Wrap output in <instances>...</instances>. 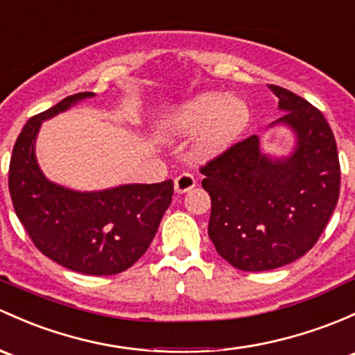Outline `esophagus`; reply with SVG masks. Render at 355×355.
Instances as JSON below:
<instances>
[{
  "label": "esophagus",
  "mask_w": 355,
  "mask_h": 355,
  "mask_svg": "<svg viewBox=\"0 0 355 355\" xmlns=\"http://www.w3.org/2000/svg\"><path fill=\"white\" fill-rule=\"evenodd\" d=\"M193 187H196V178H193L192 173L184 171V173H180L175 178V192L177 193H185Z\"/></svg>",
  "instance_id": "34e87169"
}]
</instances>
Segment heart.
Returning <instances> with one entry per match:
<instances>
[{
    "instance_id": "heart-1",
    "label": "heart",
    "mask_w": 355,
    "mask_h": 355,
    "mask_svg": "<svg viewBox=\"0 0 355 355\" xmlns=\"http://www.w3.org/2000/svg\"><path fill=\"white\" fill-rule=\"evenodd\" d=\"M250 121L248 105L240 98L221 93H204L185 103L171 117L170 125L178 134H193L202 128L196 149L200 156H216L233 146Z\"/></svg>"
}]
</instances>
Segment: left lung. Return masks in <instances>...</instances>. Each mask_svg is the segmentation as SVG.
Listing matches in <instances>:
<instances>
[{
	"label": "left lung",
	"instance_id": "left-lung-1",
	"mask_svg": "<svg viewBox=\"0 0 355 355\" xmlns=\"http://www.w3.org/2000/svg\"><path fill=\"white\" fill-rule=\"evenodd\" d=\"M268 88L286 112L270 128L293 130V153L270 158L253 134L200 168L212 204L209 238L227 263L245 272L279 268L309 252L340 193L337 143L327 119L296 93Z\"/></svg>",
	"mask_w": 355,
	"mask_h": 355
}]
</instances>
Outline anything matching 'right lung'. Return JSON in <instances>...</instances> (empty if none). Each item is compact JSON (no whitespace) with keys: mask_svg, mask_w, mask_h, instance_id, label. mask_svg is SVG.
I'll list each match as a JSON object with an SVG mask.
<instances>
[{"mask_svg":"<svg viewBox=\"0 0 355 355\" xmlns=\"http://www.w3.org/2000/svg\"><path fill=\"white\" fill-rule=\"evenodd\" d=\"M93 95L66 96L30 119L13 146L8 187L18 219L44 255L81 274L112 275L128 270L151 245L171 202L173 182L78 192L44 177L35 158L42 121Z\"/></svg>","mask_w":355,"mask_h":355,"instance_id":"obj_1","label":"right lung"}]
</instances>
